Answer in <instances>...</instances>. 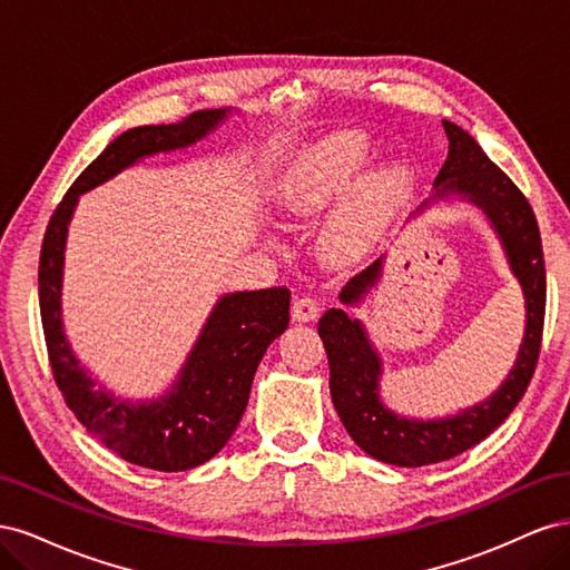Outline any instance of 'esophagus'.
<instances>
[{"label": "esophagus", "mask_w": 570, "mask_h": 570, "mask_svg": "<svg viewBox=\"0 0 570 570\" xmlns=\"http://www.w3.org/2000/svg\"><path fill=\"white\" fill-rule=\"evenodd\" d=\"M318 316V304L312 297H295L292 299V318L308 323Z\"/></svg>", "instance_id": "obj_1"}]
</instances>
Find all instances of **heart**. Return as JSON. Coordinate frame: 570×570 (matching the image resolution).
<instances>
[{
	"label": "heart",
	"instance_id": "1",
	"mask_svg": "<svg viewBox=\"0 0 570 570\" xmlns=\"http://www.w3.org/2000/svg\"><path fill=\"white\" fill-rule=\"evenodd\" d=\"M371 142L364 132H335L299 157L275 183V202L283 212L312 216L333 202L358 166L368 159ZM394 197V178L387 170L361 180L347 204L327 226V245L342 256H354L368 247L385 220Z\"/></svg>",
	"mask_w": 570,
	"mask_h": 570
}]
</instances>
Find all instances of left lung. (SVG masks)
<instances>
[{"instance_id":"obj_1","label":"left lung","mask_w":570,"mask_h":570,"mask_svg":"<svg viewBox=\"0 0 570 570\" xmlns=\"http://www.w3.org/2000/svg\"><path fill=\"white\" fill-rule=\"evenodd\" d=\"M442 126L450 140V154L435 178V195L423 202L419 212L454 195L485 212L502 239L511 271L523 287L525 335L507 381L485 402L450 419L419 421L396 416L383 404L381 385H377L383 373L381 356L373 350L361 321L347 316L342 308H331L323 314L318 335L327 354V366H331V396L340 421L366 454L385 463L406 465V469L446 461L471 450L509 419L538 366L544 327L547 275L532 206L504 170L488 159V154L469 132L450 120H442ZM381 273L383 258H377L342 287L340 302L358 304L381 278Z\"/></svg>"}]
</instances>
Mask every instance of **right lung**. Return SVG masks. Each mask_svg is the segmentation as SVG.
I'll return each instance as SVG.
<instances>
[{
  "instance_id": "add662e5",
  "label": "right lung",
  "mask_w": 570,
  "mask_h": 570,
  "mask_svg": "<svg viewBox=\"0 0 570 570\" xmlns=\"http://www.w3.org/2000/svg\"><path fill=\"white\" fill-rule=\"evenodd\" d=\"M230 109H206L170 126L130 128L82 170L51 214L40 252V314L51 373L76 419L101 444L135 465L176 473L216 456L247 409L258 361L289 323V289L268 287L223 295L185 366L164 396L130 402L97 387L80 366L61 323V278L68 223L78 197L159 151L199 142Z\"/></svg>"
}]
</instances>
